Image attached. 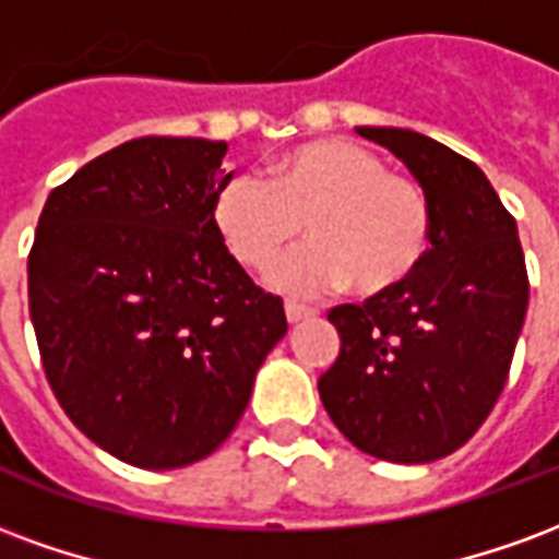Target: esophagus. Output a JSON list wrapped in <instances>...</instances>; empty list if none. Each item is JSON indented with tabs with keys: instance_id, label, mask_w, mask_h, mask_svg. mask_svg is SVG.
<instances>
[{
	"instance_id": "34e87169",
	"label": "esophagus",
	"mask_w": 559,
	"mask_h": 559,
	"mask_svg": "<svg viewBox=\"0 0 559 559\" xmlns=\"http://www.w3.org/2000/svg\"><path fill=\"white\" fill-rule=\"evenodd\" d=\"M284 314H287V323L296 326V323H302V320H311L317 317L314 308H305V305H296V302H287L284 305Z\"/></svg>"
}]
</instances>
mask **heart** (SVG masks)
I'll return each instance as SVG.
<instances>
[{"label":"heart","instance_id":"heart-1","mask_svg":"<svg viewBox=\"0 0 559 559\" xmlns=\"http://www.w3.org/2000/svg\"><path fill=\"white\" fill-rule=\"evenodd\" d=\"M212 218L227 251L248 269H266L305 224L311 242L269 272L275 290L299 299L347 281L362 296L399 290L431 248L425 191L353 140L296 148L272 167V182L236 173L218 188Z\"/></svg>","mask_w":559,"mask_h":559}]
</instances>
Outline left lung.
<instances>
[{"label":"left lung","mask_w":559,"mask_h":559,"mask_svg":"<svg viewBox=\"0 0 559 559\" xmlns=\"http://www.w3.org/2000/svg\"><path fill=\"white\" fill-rule=\"evenodd\" d=\"M356 131L416 176L431 206V248L399 290L329 311L341 353L317 389L356 449L428 464L467 443L503 392L527 317L524 251L473 160L407 128Z\"/></svg>","instance_id":"obj_1"}]
</instances>
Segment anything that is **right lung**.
Here are the masks:
<instances>
[{
  "mask_svg": "<svg viewBox=\"0 0 559 559\" xmlns=\"http://www.w3.org/2000/svg\"><path fill=\"white\" fill-rule=\"evenodd\" d=\"M224 140L140 138L44 203L29 314L44 374L80 431L126 464L212 455L284 338V302L245 275L212 203Z\"/></svg>",
  "mask_w": 559,
  "mask_h": 559,
  "instance_id": "right-lung-1",
  "label": "right lung"
}]
</instances>
